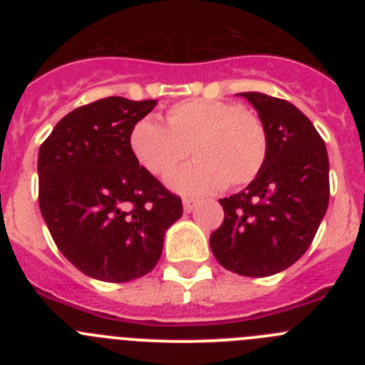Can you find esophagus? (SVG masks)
<instances>
[{"label":"esophagus","mask_w":365,"mask_h":365,"mask_svg":"<svg viewBox=\"0 0 365 365\" xmlns=\"http://www.w3.org/2000/svg\"><path fill=\"white\" fill-rule=\"evenodd\" d=\"M195 206H197V201H193V199H182V208H185V212H192Z\"/></svg>","instance_id":"1"}]
</instances>
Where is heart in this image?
Wrapping results in <instances>:
<instances>
[{"mask_svg": "<svg viewBox=\"0 0 365 365\" xmlns=\"http://www.w3.org/2000/svg\"><path fill=\"white\" fill-rule=\"evenodd\" d=\"M135 159L185 195H205L222 186H243L257 177L269 155L267 128L256 113L225 100H185L166 111V125L146 117L131 128Z\"/></svg>", "mask_w": 365, "mask_h": 365, "instance_id": "obj_1", "label": "heart"}]
</instances>
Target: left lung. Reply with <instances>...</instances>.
<instances>
[{"label": "left lung", "instance_id": "8db88e82", "mask_svg": "<svg viewBox=\"0 0 365 365\" xmlns=\"http://www.w3.org/2000/svg\"><path fill=\"white\" fill-rule=\"evenodd\" d=\"M240 96L265 124L269 155L243 192L219 199L225 219L210 248L230 272L265 278L311 247L329 205V157L312 122L291 102L254 91Z\"/></svg>", "mask_w": 365, "mask_h": 365}]
</instances>
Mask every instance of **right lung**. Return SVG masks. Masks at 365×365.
Wrapping results in <instances>:
<instances>
[{
    "label": "right lung",
    "instance_id": "right-lung-1",
    "mask_svg": "<svg viewBox=\"0 0 365 365\" xmlns=\"http://www.w3.org/2000/svg\"><path fill=\"white\" fill-rule=\"evenodd\" d=\"M157 100L122 96L74 109L38 153L40 210L60 252L89 278L124 283L157 265L164 234L182 215L130 148L131 128Z\"/></svg>",
    "mask_w": 365,
    "mask_h": 365
}]
</instances>
